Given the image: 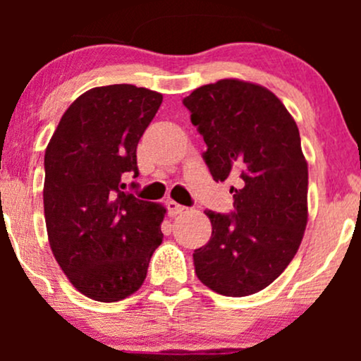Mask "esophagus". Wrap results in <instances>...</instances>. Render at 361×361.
<instances>
[{
  "label": "esophagus",
  "mask_w": 361,
  "mask_h": 361,
  "mask_svg": "<svg viewBox=\"0 0 361 361\" xmlns=\"http://www.w3.org/2000/svg\"><path fill=\"white\" fill-rule=\"evenodd\" d=\"M166 209H168V214L171 215V217H175V215L181 214V212H185V207L180 205L175 200H168L166 202Z\"/></svg>",
  "instance_id": "obj_1"
}]
</instances>
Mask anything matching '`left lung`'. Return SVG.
Instances as JSON below:
<instances>
[{
    "instance_id": "8db88e82",
    "label": "left lung",
    "mask_w": 361,
    "mask_h": 361,
    "mask_svg": "<svg viewBox=\"0 0 361 361\" xmlns=\"http://www.w3.org/2000/svg\"><path fill=\"white\" fill-rule=\"evenodd\" d=\"M183 105L207 144L210 175L238 181L233 212H205L212 238L195 250V273L221 295H251L283 273L307 226L299 128L270 90L241 80L200 86Z\"/></svg>"
}]
</instances>
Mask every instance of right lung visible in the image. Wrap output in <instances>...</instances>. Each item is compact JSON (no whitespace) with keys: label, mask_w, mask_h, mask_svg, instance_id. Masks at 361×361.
<instances>
[{"label":"right lung","mask_w":361,"mask_h":361,"mask_svg":"<svg viewBox=\"0 0 361 361\" xmlns=\"http://www.w3.org/2000/svg\"><path fill=\"white\" fill-rule=\"evenodd\" d=\"M163 94L134 85L91 88L71 103L45 149L49 244L74 288L98 302L137 292L163 243L161 204L122 192L139 175L137 144Z\"/></svg>","instance_id":"1"}]
</instances>
